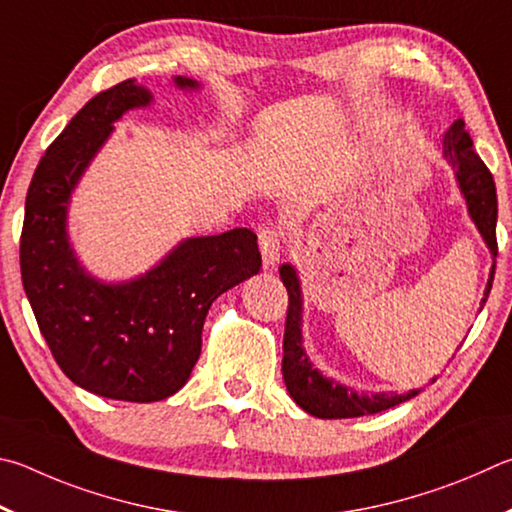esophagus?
<instances>
[{"label": "esophagus", "mask_w": 512, "mask_h": 512, "mask_svg": "<svg viewBox=\"0 0 512 512\" xmlns=\"http://www.w3.org/2000/svg\"><path fill=\"white\" fill-rule=\"evenodd\" d=\"M258 245H261V254L265 267H274L281 258V233L276 229H261L258 231Z\"/></svg>", "instance_id": "esophagus-1"}]
</instances>
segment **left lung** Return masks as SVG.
<instances>
[{
    "label": "left lung",
    "mask_w": 512,
    "mask_h": 512,
    "mask_svg": "<svg viewBox=\"0 0 512 512\" xmlns=\"http://www.w3.org/2000/svg\"><path fill=\"white\" fill-rule=\"evenodd\" d=\"M443 155L447 164L452 166L456 182H459L461 195L468 204V213L479 229L483 242H486L492 258H497V191L495 179H492L488 166L472 148V139L465 130L463 119H456L443 137ZM281 281L288 288V319H285L283 335V380L292 400L310 416L317 418H357L380 414L418 396L420 389H411L407 393H357L351 387H344L335 380L326 378L324 373L315 369L310 357L303 348L301 333V281L297 270L290 263L279 267ZM492 279H495V265H492L486 292H483L481 308L486 303ZM436 382V378L432 380Z\"/></svg>",
    "instance_id": "1"
}]
</instances>
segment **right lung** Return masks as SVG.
Masks as SVG:
<instances>
[{
	"label": "right lung",
	"mask_w": 512,
	"mask_h": 512,
	"mask_svg": "<svg viewBox=\"0 0 512 512\" xmlns=\"http://www.w3.org/2000/svg\"><path fill=\"white\" fill-rule=\"evenodd\" d=\"M179 89H200L175 76ZM150 89L123 80L85 103L40 159L26 193L20 267L40 333L67 378L101 398L157 402L191 378L211 303L261 270L256 233L186 238L132 281L105 283L80 265L67 213L80 177Z\"/></svg>",
	"instance_id": "obj_1"
}]
</instances>
